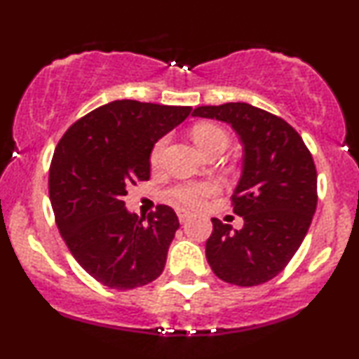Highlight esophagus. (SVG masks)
I'll use <instances>...</instances> for the list:
<instances>
[{"label":"esophagus","mask_w":359,"mask_h":359,"mask_svg":"<svg viewBox=\"0 0 359 359\" xmlns=\"http://www.w3.org/2000/svg\"><path fill=\"white\" fill-rule=\"evenodd\" d=\"M177 215H179V221L182 224L191 219V212H187V210H177Z\"/></svg>","instance_id":"obj_1"}]
</instances>
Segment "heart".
<instances>
[{
  "label": "heart",
  "mask_w": 359,
  "mask_h": 359,
  "mask_svg": "<svg viewBox=\"0 0 359 359\" xmlns=\"http://www.w3.org/2000/svg\"><path fill=\"white\" fill-rule=\"evenodd\" d=\"M192 138L196 142V145L201 149L202 154L209 155L215 150H226L229 145V135L224 128L214 123H197L192 128ZM167 145V137L161 138V140L155 142L152 147V152H150V163L154 167H157L162 162L163 152H165ZM219 192V185L215 182H184L175 185L168 191V198H170L174 204L191 207H201L204 204L207 197L214 196Z\"/></svg>",
  "instance_id": "obj_1"
}]
</instances>
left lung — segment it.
I'll list each match as a JSON object with an SVG mask.
<instances>
[{
	"instance_id": "obj_1",
	"label": "left lung",
	"mask_w": 359,
	"mask_h": 359,
	"mask_svg": "<svg viewBox=\"0 0 359 359\" xmlns=\"http://www.w3.org/2000/svg\"><path fill=\"white\" fill-rule=\"evenodd\" d=\"M194 116L231 123L244 145L243 175L231 201L241 231L212 219L205 257L219 279L259 286L289 264L318 204L313 155L286 120L249 103L197 107Z\"/></svg>"
}]
</instances>
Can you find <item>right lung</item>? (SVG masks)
<instances>
[{"mask_svg":"<svg viewBox=\"0 0 359 359\" xmlns=\"http://www.w3.org/2000/svg\"><path fill=\"white\" fill-rule=\"evenodd\" d=\"M191 107L115 100L76 120L56 145L50 201L65 244L83 269L111 289H133L162 274L179 229L168 205L147 219L125 209L123 196L150 179V152L182 123Z\"/></svg>","mask_w":359,"mask_h":359,"instance_id":"add662e5","label":"right lung"}]
</instances>
